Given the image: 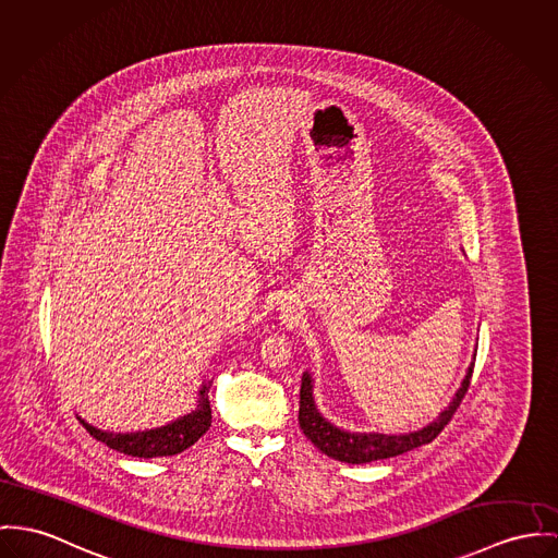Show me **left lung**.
<instances>
[{"label":"left lung","instance_id":"8db88e82","mask_svg":"<svg viewBox=\"0 0 558 558\" xmlns=\"http://www.w3.org/2000/svg\"><path fill=\"white\" fill-rule=\"evenodd\" d=\"M473 361H475V354H473ZM473 361L468 367V374L459 386V390L454 392L452 401L448 403V408L441 410L439 416L433 418L427 427L410 430V433H399V435L397 433H359V430L336 427L331 421H327L318 412L316 401H314V378L310 372H303L300 390L301 430L323 454H327L336 461H342V463H352V465L390 459V457L403 454L408 450H414L423 444L433 441L448 425V421L452 418L457 408L461 405V401L470 388V380H472Z\"/></svg>","mask_w":558,"mask_h":558}]
</instances>
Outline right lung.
Listing matches in <instances>:
<instances>
[{
  "mask_svg": "<svg viewBox=\"0 0 558 558\" xmlns=\"http://www.w3.org/2000/svg\"><path fill=\"white\" fill-rule=\"evenodd\" d=\"M210 383H204L197 392V408L189 414L175 418L172 423L155 429L133 430V433H112L101 430L81 418L85 429L99 441H104L108 448L119 450L129 457L137 459H155V457H172L186 448H191L213 423V410H210Z\"/></svg>",
  "mask_w": 558,
  "mask_h": 558,
  "instance_id": "right-lung-1",
  "label": "right lung"
}]
</instances>
